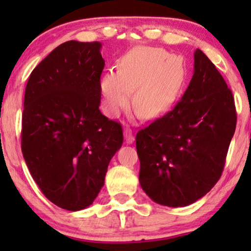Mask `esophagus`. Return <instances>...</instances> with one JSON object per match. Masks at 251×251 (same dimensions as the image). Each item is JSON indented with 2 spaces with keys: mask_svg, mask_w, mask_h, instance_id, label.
<instances>
[{
  "mask_svg": "<svg viewBox=\"0 0 251 251\" xmlns=\"http://www.w3.org/2000/svg\"><path fill=\"white\" fill-rule=\"evenodd\" d=\"M124 138H125L126 144H132L134 142V135L132 133V129L125 128L124 129Z\"/></svg>",
  "mask_w": 251,
  "mask_h": 251,
  "instance_id": "1",
  "label": "esophagus"
}]
</instances>
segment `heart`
<instances>
[{"label":"heart","instance_id":"heart-1","mask_svg":"<svg viewBox=\"0 0 251 251\" xmlns=\"http://www.w3.org/2000/svg\"><path fill=\"white\" fill-rule=\"evenodd\" d=\"M186 71L180 56L162 48L140 47L120 60L119 70L108 71L99 83L102 106L109 117H118L127 108L133 94V106L148 119L163 116L176 102Z\"/></svg>","mask_w":251,"mask_h":251}]
</instances>
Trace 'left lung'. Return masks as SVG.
Returning a JSON list of instances; mask_svg holds the SVG:
<instances>
[{
	"label": "left lung",
	"mask_w": 251,
	"mask_h": 251,
	"mask_svg": "<svg viewBox=\"0 0 251 251\" xmlns=\"http://www.w3.org/2000/svg\"><path fill=\"white\" fill-rule=\"evenodd\" d=\"M194 75L172 111L135 137L139 183L160 205L186 206L205 196L223 171L236 128L234 97L201 50Z\"/></svg>",
	"instance_id": "left-lung-1"
}]
</instances>
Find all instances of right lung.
<instances>
[{
    "label": "right lung",
    "mask_w": 251,
    "mask_h": 251,
    "mask_svg": "<svg viewBox=\"0 0 251 251\" xmlns=\"http://www.w3.org/2000/svg\"><path fill=\"white\" fill-rule=\"evenodd\" d=\"M101 43L67 41L31 72L25 93L21 148L42 194L61 209L93 203L123 128L100 112Z\"/></svg>",
    "instance_id": "right-lung-1"
}]
</instances>
